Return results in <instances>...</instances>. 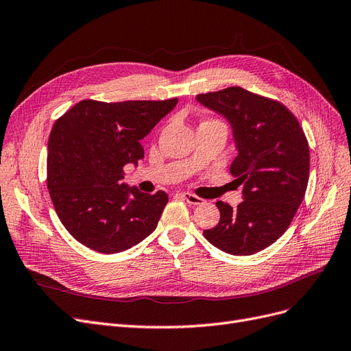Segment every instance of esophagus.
Returning a JSON list of instances; mask_svg holds the SVG:
<instances>
[{
	"instance_id": "obj_1",
	"label": "esophagus",
	"mask_w": 351,
	"mask_h": 351,
	"mask_svg": "<svg viewBox=\"0 0 351 351\" xmlns=\"http://www.w3.org/2000/svg\"><path fill=\"white\" fill-rule=\"evenodd\" d=\"M180 195H181V197H183L187 203H190V204H202V203L204 202L202 197H199V195L191 194V193H181Z\"/></svg>"
}]
</instances>
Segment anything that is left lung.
Masks as SVG:
<instances>
[{"instance_id":"1","label":"left lung","mask_w":351,"mask_h":351,"mask_svg":"<svg viewBox=\"0 0 351 351\" xmlns=\"http://www.w3.org/2000/svg\"><path fill=\"white\" fill-rule=\"evenodd\" d=\"M226 117L239 154L230 165L245 200L236 208L216 202L220 220L203 232L230 255H252L281 237L304 199L310 148L297 117L279 101L239 86L197 95Z\"/></svg>"}]
</instances>
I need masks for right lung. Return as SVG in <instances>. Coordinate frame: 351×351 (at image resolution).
<instances>
[{"instance_id":"obj_1","label":"right lung","mask_w":351,"mask_h":351,"mask_svg":"<svg viewBox=\"0 0 351 351\" xmlns=\"http://www.w3.org/2000/svg\"><path fill=\"white\" fill-rule=\"evenodd\" d=\"M177 104L85 99L54 122L47 189L56 213L77 242L101 254L127 250L156 230L168 195L121 183L123 167L144 158L139 144Z\"/></svg>"}]
</instances>
